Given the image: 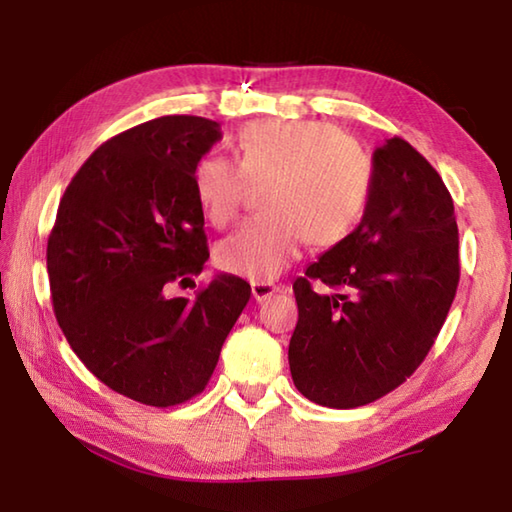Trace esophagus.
<instances>
[{
    "mask_svg": "<svg viewBox=\"0 0 512 512\" xmlns=\"http://www.w3.org/2000/svg\"><path fill=\"white\" fill-rule=\"evenodd\" d=\"M250 291H253V297L257 302H264L268 297L280 293L282 286H277L273 282H250Z\"/></svg>",
    "mask_w": 512,
    "mask_h": 512,
    "instance_id": "1",
    "label": "esophagus"
}]
</instances>
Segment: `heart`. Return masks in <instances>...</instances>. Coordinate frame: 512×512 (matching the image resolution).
Listing matches in <instances>:
<instances>
[{
  "label": "heart",
  "mask_w": 512,
  "mask_h": 512,
  "mask_svg": "<svg viewBox=\"0 0 512 512\" xmlns=\"http://www.w3.org/2000/svg\"><path fill=\"white\" fill-rule=\"evenodd\" d=\"M239 165L206 154L194 165V194L212 224L224 226L244 203L246 179L264 181L268 212L221 241L228 273L266 282L300 257L313 239H345L365 210L369 161L362 147L320 120H257L237 136Z\"/></svg>",
  "instance_id": "heart-1"
}]
</instances>
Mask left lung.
Listing matches in <instances>:
<instances>
[{"mask_svg": "<svg viewBox=\"0 0 512 512\" xmlns=\"http://www.w3.org/2000/svg\"><path fill=\"white\" fill-rule=\"evenodd\" d=\"M320 279L339 293L320 296ZM459 228L439 172L403 138L371 156L358 228L297 277L288 365L309 401L351 410L385 396L425 360L457 293Z\"/></svg>", "mask_w": 512, "mask_h": 512, "instance_id": "left-lung-1", "label": "left lung"}]
</instances>
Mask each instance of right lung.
<instances>
[{"instance_id": "add662e5", "label": "right lung", "mask_w": 512, "mask_h": 512, "mask_svg": "<svg viewBox=\"0 0 512 512\" xmlns=\"http://www.w3.org/2000/svg\"><path fill=\"white\" fill-rule=\"evenodd\" d=\"M215 120L163 116L100 145L73 176L46 246L55 318L85 367L132 401L170 407L206 389L250 300L219 273L194 300L170 297L208 262L194 165Z\"/></svg>"}]
</instances>
